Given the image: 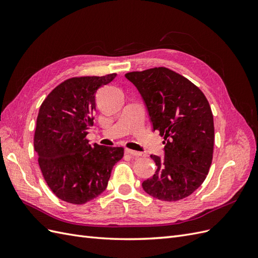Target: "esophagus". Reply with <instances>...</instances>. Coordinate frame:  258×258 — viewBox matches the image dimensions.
Listing matches in <instances>:
<instances>
[{
	"mask_svg": "<svg viewBox=\"0 0 258 258\" xmlns=\"http://www.w3.org/2000/svg\"><path fill=\"white\" fill-rule=\"evenodd\" d=\"M126 154L131 155V156H136V157H143L144 154L141 152H137V151H132L129 150V148H126Z\"/></svg>",
	"mask_w": 258,
	"mask_h": 258,
	"instance_id": "34e87169",
	"label": "esophagus"
}]
</instances>
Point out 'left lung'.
I'll list each match as a JSON object with an SVG mask.
<instances>
[{
	"label": "left lung",
	"mask_w": 258,
	"mask_h": 258,
	"mask_svg": "<svg viewBox=\"0 0 258 258\" xmlns=\"http://www.w3.org/2000/svg\"><path fill=\"white\" fill-rule=\"evenodd\" d=\"M124 76L141 93L153 130L165 139V157L151 155L157 170L143 189L162 201L188 197L204 183L213 158V114L206 96L163 67Z\"/></svg>",
	"instance_id": "8db88e82"
}]
</instances>
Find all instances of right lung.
<instances>
[{"label":"right lung","instance_id":"right-lung-1","mask_svg":"<svg viewBox=\"0 0 258 258\" xmlns=\"http://www.w3.org/2000/svg\"><path fill=\"white\" fill-rule=\"evenodd\" d=\"M115 77L116 73L69 79L46 97L38 111V165L51 191L69 204L84 205L102 194L123 156L122 147L91 145L86 139L95 119L96 92Z\"/></svg>","mask_w":258,"mask_h":258}]
</instances>
